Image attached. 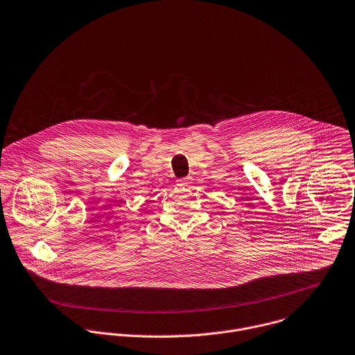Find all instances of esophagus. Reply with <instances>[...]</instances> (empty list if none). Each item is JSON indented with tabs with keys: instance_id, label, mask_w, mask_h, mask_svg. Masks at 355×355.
<instances>
[{
	"instance_id": "esophagus-1",
	"label": "esophagus",
	"mask_w": 355,
	"mask_h": 355,
	"mask_svg": "<svg viewBox=\"0 0 355 355\" xmlns=\"http://www.w3.org/2000/svg\"><path fill=\"white\" fill-rule=\"evenodd\" d=\"M191 183V180L189 179V178H184V179H179L178 180V186H182V187H186V186H189Z\"/></svg>"
}]
</instances>
